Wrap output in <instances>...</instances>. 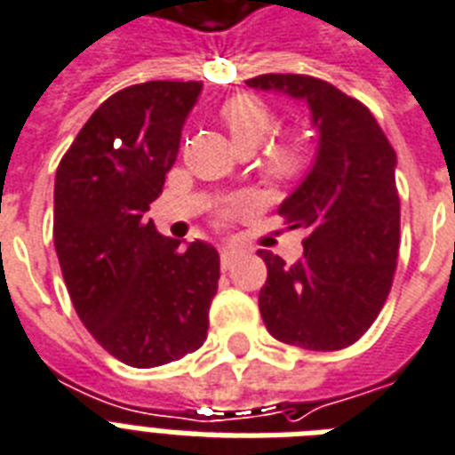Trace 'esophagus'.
Returning a JSON list of instances; mask_svg holds the SVG:
<instances>
[{
  "mask_svg": "<svg viewBox=\"0 0 455 455\" xmlns=\"http://www.w3.org/2000/svg\"><path fill=\"white\" fill-rule=\"evenodd\" d=\"M237 258H239L237 249H232V246H223V249H220V265H223L225 270H228V267H230V265L235 263Z\"/></svg>",
  "mask_w": 455,
  "mask_h": 455,
  "instance_id": "esophagus-1",
  "label": "esophagus"
}]
</instances>
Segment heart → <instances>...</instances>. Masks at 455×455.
Here are the masks:
<instances>
[{
    "instance_id": "obj_1",
    "label": "heart",
    "mask_w": 455,
    "mask_h": 455,
    "mask_svg": "<svg viewBox=\"0 0 455 455\" xmlns=\"http://www.w3.org/2000/svg\"><path fill=\"white\" fill-rule=\"evenodd\" d=\"M218 119L225 126V131L230 133L232 143L237 145V150H253L263 143L267 133L272 131V112L270 108L258 100L253 96H232L228 98L220 110H218ZM263 169L270 178L277 180H291L296 178L300 171L305 169V152L303 148L291 140V138H282L265 150L263 155ZM235 209V204H225L218 211V220H228Z\"/></svg>"
}]
</instances>
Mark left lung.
<instances>
[{"mask_svg":"<svg viewBox=\"0 0 455 455\" xmlns=\"http://www.w3.org/2000/svg\"><path fill=\"white\" fill-rule=\"evenodd\" d=\"M246 84L303 98L319 131L312 171L279 206L291 228L307 232L303 258L286 265L258 251L267 265L258 307L282 343L343 350L376 322L397 270V155L371 110L324 79L272 72Z\"/></svg>","mask_w":455,"mask_h":455,"instance_id":"left-lung-1","label":"left lung"}]
</instances>
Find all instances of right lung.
<instances>
[{"mask_svg": "<svg viewBox=\"0 0 455 455\" xmlns=\"http://www.w3.org/2000/svg\"><path fill=\"white\" fill-rule=\"evenodd\" d=\"M202 82H145L112 93L56 171L53 244L82 324L136 369L199 350L220 258L188 249L145 218L176 162Z\"/></svg>", "mask_w": 455, "mask_h": 455, "instance_id": "1", "label": "right lung"}]
</instances>
